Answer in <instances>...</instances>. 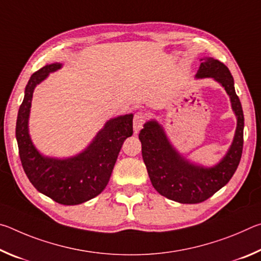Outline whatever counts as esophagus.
<instances>
[{
    "label": "esophagus",
    "instance_id": "obj_1",
    "mask_svg": "<svg viewBox=\"0 0 261 261\" xmlns=\"http://www.w3.org/2000/svg\"><path fill=\"white\" fill-rule=\"evenodd\" d=\"M146 120H147V116H146V114H145L144 112H137L135 114V117H134V130H135L136 134H137V132H139V130L141 129V127L144 126Z\"/></svg>",
    "mask_w": 261,
    "mask_h": 261
}]
</instances>
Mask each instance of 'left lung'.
<instances>
[{
  "instance_id": "1",
  "label": "left lung",
  "mask_w": 261,
  "mask_h": 261,
  "mask_svg": "<svg viewBox=\"0 0 261 261\" xmlns=\"http://www.w3.org/2000/svg\"><path fill=\"white\" fill-rule=\"evenodd\" d=\"M201 61L196 77H212L219 82L230 96L237 116L235 138L226 156L213 168L194 166L175 151L155 121L147 122L139 134L141 153L154 189L161 196L180 204L202 202L224 187L240 165L244 143V115L230 71L219 60L207 57Z\"/></svg>"
}]
</instances>
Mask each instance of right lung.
Segmentation results:
<instances>
[{"label": "right lung", "mask_w": 261, "mask_h": 261, "mask_svg": "<svg viewBox=\"0 0 261 261\" xmlns=\"http://www.w3.org/2000/svg\"><path fill=\"white\" fill-rule=\"evenodd\" d=\"M60 68V63L47 64L31 76L17 116L16 138L21 166L33 187L59 204L79 205L96 197L107 187L122 145L134 134V115L108 121L93 143L77 156L65 160L42 156L29 135L31 101L34 87Z\"/></svg>", "instance_id": "obj_1"}]
</instances>
